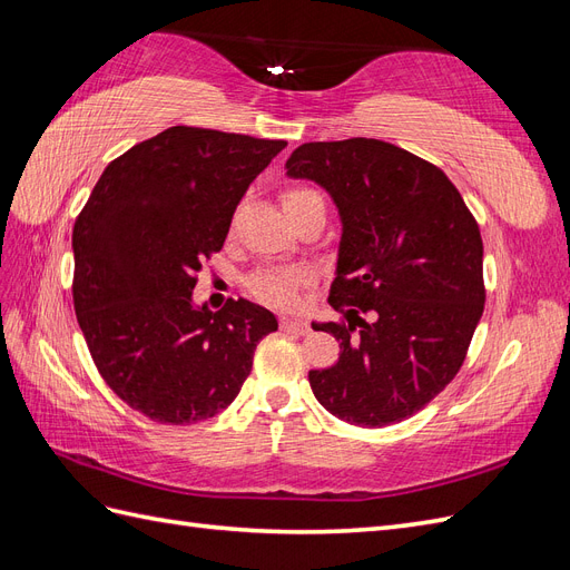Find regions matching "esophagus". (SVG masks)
<instances>
[{
    "label": "esophagus",
    "mask_w": 570,
    "mask_h": 570,
    "mask_svg": "<svg viewBox=\"0 0 570 570\" xmlns=\"http://www.w3.org/2000/svg\"><path fill=\"white\" fill-rule=\"evenodd\" d=\"M281 327L287 333H295V335H306L308 333V325L299 318H281Z\"/></svg>",
    "instance_id": "34e87169"
}]
</instances>
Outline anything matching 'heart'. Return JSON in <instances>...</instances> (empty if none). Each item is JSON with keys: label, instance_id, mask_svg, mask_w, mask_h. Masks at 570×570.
<instances>
[{"label": "heart", "instance_id": "1", "mask_svg": "<svg viewBox=\"0 0 570 570\" xmlns=\"http://www.w3.org/2000/svg\"><path fill=\"white\" fill-rule=\"evenodd\" d=\"M318 199L316 193L306 187H287L281 193L283 209L287 216L299 212L306 202ZM308 283V275L297 268H262L247 281L252 295L275 308H292L299 302V289Z\"/></svg>", "mask_w": 570, "mask_h": 570}]
</instances>
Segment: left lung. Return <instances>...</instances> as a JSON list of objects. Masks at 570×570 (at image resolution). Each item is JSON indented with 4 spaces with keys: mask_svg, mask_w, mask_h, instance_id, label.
<instances>
[{
    "mask_svg": "<svg viewBox=\"0 0 570 570\" xmlns=\"http://www.w3.org/2000/svg\"><path fill=\"white\" fill-rule=\"evenodd\" d=\"M333 197L342 239L331 306L312 323L340 342L308 371L316 400L361 428L400 423L454 381L485 308L480 228L454 183L402 147L306 142L285 164Z\"/></svg>",
    "mask_w": 570,
    "mask_h": 570,
    "instance_id": "left-lung-1",
    "label": "left lung"
}]
</instances>
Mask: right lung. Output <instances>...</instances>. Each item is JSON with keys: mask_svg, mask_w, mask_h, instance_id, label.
I'll list each match as a JSON object with an SVG mask.
<instances>
[{"mask_svg": "<svg viewBox=\"0 0 570 570\" xmlns=\"http://www.w3.org/2000/svg\"><path fill=\"white\" fill-rule=\"evenodd\" d=\"M285 140L174 126L130 147L97 180L73 226V306L95 366L130 409L189 425L233 404L268 308L193 304L249 183Z\"/></svg>", "mask_w": 570, "mask_h": 570, "instance_id": "add662e5", "label": "right lung"}]
</instances>
